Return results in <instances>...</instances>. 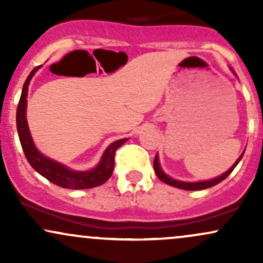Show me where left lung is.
<instances>
[{"label": "left lung", "instance_id": "1", "mask_svg": "<svg viewBox=\"0 0 263 263\" xmlns=\"http://www.w3.org/2000/svg\"><path fill=\"white\" fill-rule=\"evenodd\" d=\"M231 71H232V73H234V75H236V74H235V71L232 70V69H231ZM243 153H245V152H242V155L238 157L237 161L231 165L230 170L226 171L225 173L221 174V176L214 178V179L203 180V182H183V180L174 179V178L167 176V174H165L164 172H163L161 164H159L158 155H156V157H155V161H153V168H155V172H156L157 177H158L163 183L168 184V185H172V186H174V188H179V189H183V190H203V189L211 188V186L216 185V184H219L220 182H222V180H224L225 178L228 177L232 171H234V168L238 164V162H240L241 158H242Z\"/></svg>", "mask_w": 263, "mask_h": 263}]
</instances>
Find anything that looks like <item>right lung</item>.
Listing matches in <instances>:
<instances>
[{
    "instance_id": "add662e5",
    "label": "right lung",
    "mask_w": 263,
    "mask_h": 263,
    "mask_svg": "<svg viewBox=\"0 0 263 263\" xmlns=\"http://www.w3.org/2000/svg\"><path fill=\"white\" fill-rule=\"evenodd\" d=\"M42 65L35 66L28 75L25 84H23L22 93H21L20 102H18L16 122H17V132L20 137L21 146H22L23 152L27 161L32 165L35 172H38L41 176L47 178L49 182L55 184V185L62 186L66 189H90L104 184L108 178L111 177L115 165V153L117 148L122 146L127 138L115 141L110 146L105 149L100 162L96 164L90 171H74L68 168L62 163L54 161L52 158H48L47 156L42 155L35 147L34 142L29 131L28 122H27L26 111H27V93H28V85L31 83L33 75L37 73V70Z\"/></svg>"
}]
</instances>
